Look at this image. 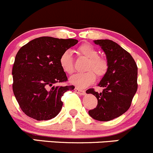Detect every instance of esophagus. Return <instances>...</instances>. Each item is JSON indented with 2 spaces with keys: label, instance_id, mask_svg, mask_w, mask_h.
Segmentation results:
<instances>
[{
  "label": "esophagus",
  "instance_id": "esophagus-1",
  "mask_svg": "<svg viewBox=\"0 0 153 153\" xmlns=\"http://www.w3.org/2000/svg\"><path fill=\"white\" fill-rule=\"evenodd\" d=\"M75 91L77 93V94H80V95H84L85 94V91L78 89V88H75Z\"/></svg>",
  "mask_w": 153,
  "mask_h": 153
}]
</instances>
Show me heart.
<instances>
[{"label": "heart", "mask_w": 153, "mask_h": 153, "mask_svg": "<svg viewBox=\"0 0 153 153\" xmlns=\"http://www.w3.org/2000/svg\"><path fill=\"white\" fill-rule=\"evenodd\" d=\"M78 55L87 59L85 70L86 72L72 75L70 82L80 89H83L95 81L96 76L102 78L105 75L108 69V63L104 57L99 56L97 50L89 43H83L77 48ZM59 64L62 70L67 74H72L75 71L73 58L69 51H65L59 58Z\"/></svg>", "instance_id": "1"}]
</instances>
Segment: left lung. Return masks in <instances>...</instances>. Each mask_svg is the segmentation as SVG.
Masks as SVG:
<instances>
[{
  "instance_id": "8db88e82",
  "label": "left lung",
  "mask_w": 153,
  "mask_h": 153,
  "mask_svg": "<svg viewBox=\"0 0 153 153\" xmlns=\"http://www.w3.org/2000/svg\"><path fill=\"white\" fill-rule=\"evenodd\" d=\"M94 43L105 52L108 69L98 84L103 88L102 92L86 90L97 99V106L89 114L98 121H110L131 107L138 88V67L131 54L117 43L109 39L94 40Z\"/></svg>"
}]
</instances>
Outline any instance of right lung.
<instances>
[{"label":"right lung","instance_id":"obj_1","mask_svg":"<svg viewBox=\"0 0 153 153\" xmlns=\"http://www.w3.org/2000/svg\"><path fill=\"white\" fill-rule=\"evenodd\" d=\"M78 42L42 36L19 50L12 68V89L20 108L28 117L38 121L48 120L61 111L62 97L75 86H54L68 81L59 58Z\"/></svg>","mask_w":153,"mask_h":153}]
</instances>
